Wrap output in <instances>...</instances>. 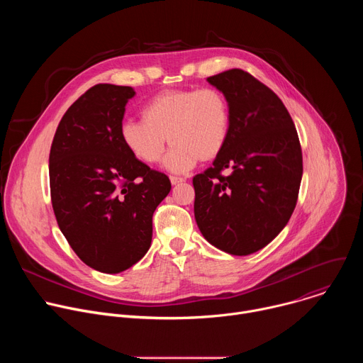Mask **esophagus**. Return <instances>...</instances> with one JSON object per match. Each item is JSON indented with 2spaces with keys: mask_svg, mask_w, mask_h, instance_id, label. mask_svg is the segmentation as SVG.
Wrapping results in <instances>:
<instances>
[{
  "mask_svg": "<svg viewBox=\"0 0 363 363\" xmlns=\"http://www.w3.org/2000/svg\"><path fill=\"white\" fill-rule=\"evenodd\" d=\"M169 179H171V184H172V185H179V184H182V182L185 181L184 178H178V177H171Z\"/></svg>",
  "mask_w": 363,
  "mask_h": 363,
  "instance_id": "obj_1",
  "label": "esophagus"
}]
</instances>
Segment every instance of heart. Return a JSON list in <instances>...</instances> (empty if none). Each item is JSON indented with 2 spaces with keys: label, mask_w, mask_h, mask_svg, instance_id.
Here are the masks:
<instances>
[{
  "label": "heart",
  "mask_w": 363,
  "mask_h": 363,
  "mask_svg": "<svg viewBox=\"0 0 363 363\" xmlns=\"http://www.w3.org/2000/svg\"><path fill=\"white\" fill-rule=\"evenodd\" d=\"M142 119L122 122L123 145L133 158L152 165L161 161L169 139L174 147L165 168L175 174L216 160L230 133L228 101L213 87L162 91L143 106Z\"/></svg>",
  "instance_id": "1"
}]
</instances>
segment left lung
I'll list each match as a JSON object with an SVG mask.
<instances>
[{"instance_id": "left-lung-1", "label": "left lung", "mask_w": 363, "mask_h": 363, "mask_svg": "<svg viewBox=\"0 0 363 363\" xmlns=\"http://www.w3.org/2000/svg\"><path fill=\"white\" fill-rule=\"evenodd\" d=\"M206 82L228 101L230 133L213 167L192 179L194 216L210 244L248 255L273 241L294 211L301 147L283 101L262 82L240 69Z\"/></svg>"}]
</instances>
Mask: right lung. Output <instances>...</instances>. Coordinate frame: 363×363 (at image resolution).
Wrapping results in <instances>:
<instances>
[{"label": "right lung", "mask_w": 363, "mask_h": 363, "mask_svg": "<svg viewBox=\"0 0 363 363\" xmlns=\"http://www.w3.org/2000/svg\"><path fill=\"white\" fill-rule=\"evenodd\" d=\"M129 86L96 84L67 109L50 149V192L60 231L89 267L116 274L152 242V216L169 178L133 158L121 139Z\"/></svg>", "instance_id": "add662e5"}]
</instances>
